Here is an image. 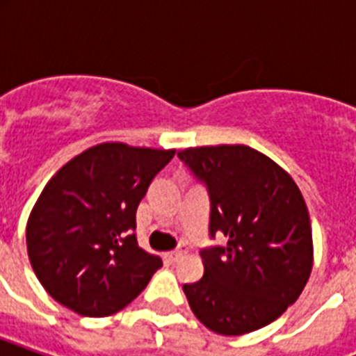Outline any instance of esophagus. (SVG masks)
<instances>
[{
  "instance_id": "obj_1",
  "label": "esophagus",
  "mask_w": 356,
  "mask_h": 356,
  "mask_svg": "<svg viewBox=\"0 0 356 356\" xmlns=\"http://www.w3.org/2000/svg\"><path fill=\"white\" fill-rule=\"evenodd\" d=\"M184 254H186V248H183V245H181V248L175 249V251H170V253H166V259L172 260V262H175V260L183 259Z\"/></svg>"
}]
</instances>
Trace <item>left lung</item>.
Wrapping results in <instances>:
<instances>
[{"label":"left lung","mask_w":356,"mask_h":356,"mask_svg":"<svg viewBox=\"0 0 356 356\" xmlns=\"http://www.w3.org/2000/svg\"><path fill=\"white\" fill-rule=\"evenodd\" d=\"M179 159L211 194V236L225 248L201 251L205 275L184 284L195 318L223 337L275 321L301 296L314 264L307 203L292 175L242 144L186 147Z\"/></svg>","instance_id":"left-lung-1"}]
</instances>
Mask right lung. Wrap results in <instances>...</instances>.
I'll return each mask as SVG.
<instances>
[{
    "label": "right lung",
    "instance_id": "obj_1",
    "mask_svg": "<svg viewBox=\"0 0 356 356\" xmlns=\"http://www.w3.org/2000/svg\"><path fill=\"white\" fill-rule=\"evenodd\" d=\"M175 149L123 142L92 145L68 161L27 220V254L46 292L70 310L105 318L147 286L162 259L138 248L136 209Z\"/></svg>",
    "mask_w": 356,
    "mask_h": 356
}]
</instances>
